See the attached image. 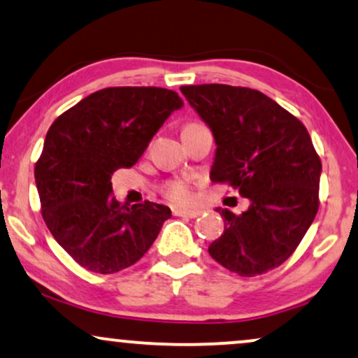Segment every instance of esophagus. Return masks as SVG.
<instances>
[{
	"instance_id": "1",
	"label": "esophagus",
	"mask_w": 358,
	"mask_h": 358,
	"mask_svg": "<svg viewBox=\"0 0 358 358\" xmlns=\"http://www.w3.org/2000/svg\"><path fill=\"white\" fill-rule=\"evenodd\" d=\"M174 215L178 217H187V219H196L201 215V210H194V208H174Z\"/></svg>"
}]
</instances>
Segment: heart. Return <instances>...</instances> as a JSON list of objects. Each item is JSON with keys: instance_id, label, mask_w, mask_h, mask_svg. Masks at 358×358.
Here are the masks:
<instances>
[{"instance_id": "obj_1", "label": "heart", "mask_w": 358, "mask_h": 358, "mask_svg": "<svg viewBox=\"0 0 358 358\" xmlns=\"http://www.w3.org/2000/svg\"><path fill=\"white\" fill-rule=\"evenodd\" d=\"M194 124V123H189ZM187 127V124H185ZM161 192L166 199L176 203H187L194 197V184L190 179L174 178L168 179L161 184Z\"/></svg>"}]
</instances>
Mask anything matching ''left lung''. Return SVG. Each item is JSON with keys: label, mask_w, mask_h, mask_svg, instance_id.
<instances>
[{"label": "left lung", "mask_w": 358, "mask_h": 358, "mask_svg": "<svg viewBox=\"0 0 358 358\" xmlns=\"http://www.w3.org/2000/svg\"><path fill=\"white\" fill-rule=\"evenodd\" d=\"M180 92L215 138L212 182L250 201L243 213L217 208L225 229L208 253L245 278L275 270L294 253L319 208L322 164L308 129L253 88L203 83Z\"/></svg>", "instance_id": "left-lung-1"}]
</instances>
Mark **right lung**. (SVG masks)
Masks as SVG:
<instances>
[{"label": "right lung", "instance_id": "1", "mask_svg": "<svg viewBox=\"0 0 358 358\" xmlns=\"http://www.w3.org/2000/svg\"><path fill=\"white\" fill-rule=\"evenodd\" d=\"M184 101L161 87H108L50 124L34 178L41 213L57 243L88 271L131 266L156 240L169 207L127 206L111 196V176L131 168Z\"/></svg>", "mask_w": 358, "mask_h": 358}]
</instances>
